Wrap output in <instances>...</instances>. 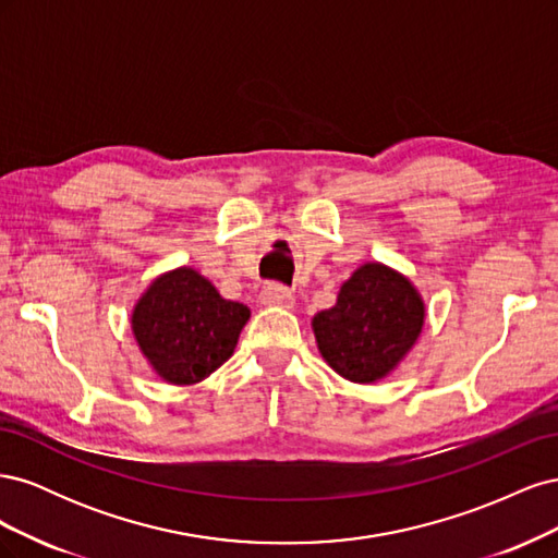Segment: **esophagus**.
<instances>
[{"label":"esophagus","instance_id":"1","mask_svg":"<svg viewBox=\"0 0 558 558\" xmlns=\"http://www.w3.org/2000/svg\"><path fill=\"white\" fill-rule=\"evenodd\" d=\"M260 302L267 307H293V293L279 283H267L260 291Z\"/></svg>","mask_w":558,"mask_h":558}]
</instances>
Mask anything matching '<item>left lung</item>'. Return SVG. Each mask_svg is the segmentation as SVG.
I'll use <instances>...</instances> for the list:
<instances>
[{
  "instance_id": "8db88e82",
  "label": "left lung",
  "mask_w": 558,
  "mask_h": 558,
  "mask_svg": "<svg viewBox=\"0 0 558 558\" xmlns=\"http://www.w3.org/2000/svg\"><path fill=\"white\" fill-rule=\"evenodd\" d=\"M426 324L416 286L379 260L363 263L337 293L330 310L312 318L316 347L337 375L375 384L398 369Z\"/></svg>"
}]
</instances>
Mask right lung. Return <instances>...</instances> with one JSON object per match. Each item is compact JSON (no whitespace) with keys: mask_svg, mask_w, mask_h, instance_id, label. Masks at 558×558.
<instances>
[{"mask_svg":"<svg viewBox=\"0 0 558 558\" xmlns=\"http://www.w3.org/2000/svg\"><path fill=\"white\" fill-rule=\"evenodd\" d=\"M248 318L246 305L226 300L195 267L181 265L146 286L134 302L130 326L156 377L193 386L232 356Z\"/></svg>","mask_w":558,"mask_h":558,"instance_id":"1","label":"right lung"}]
</instances>
